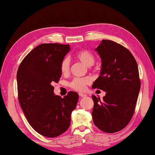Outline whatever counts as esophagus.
Wrapping results in <instances>:
<instances>
[{
	"mask_svg": "<svg viewBox=\"0 0 155 155\" xmlns=\"http://www.w3.org/2000/svg\"><path fill=\"white\" fill-rule=\"evenodd\" d=\"M79 96L81 98H83V97H86L87 95L86 94H84V93H79Z\"/></svg>",
	"mask_w": 155,
	"mask_h": 155,
	"instance_id": "esophagus-1",
	"label": "esophagus"
}]
</instances>
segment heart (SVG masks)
I'll list each match as a JSON object with an SVG mask.
<instances>
[{
	"instance_id": "heart-1",
	"label": "heart",
	"mask_w": 155,
	"mask_h": 155,
	"mask_svg": "<svg viewBox=\"0 0 155 155\" xmlns=\"http://www.w3.org/2000/svg\"><path fill=\"white\" fill-rule=\"evenodd\" d=\"M75 57L78 61H80L82 63L87 67H91L95 62V57L94 54L88 51L81 50L78 51L75 54ZM70 68V62L67 57H65L61 62V71L63 74H67ZM91 83V78L88 77L79 78L76 77L72 80L69 83V86L72 89L77 91H84L86 87Z\"/></svg>"
}]
</instances>
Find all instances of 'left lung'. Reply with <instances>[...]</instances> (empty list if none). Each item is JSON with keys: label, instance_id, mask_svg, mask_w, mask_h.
<instances>
[{"label": "left lung", "instance_id": "1", "mask_svg": "<svg viewBox=\"0 0 155 155\" xmlns=\"http://www.w3.org/2000/svg\"><path fill=\"white\" fill-rule=\"evenodd\" d=\"M102 59L101 75L93 88L106 92L103 100L92 96L94 124L103 132L114 133L129 123L140 88L138 65L127 48L113 41L103 40L96 48Z\"/></svg>", "mask_w": 155, "mask_h": 155}]
</instances>
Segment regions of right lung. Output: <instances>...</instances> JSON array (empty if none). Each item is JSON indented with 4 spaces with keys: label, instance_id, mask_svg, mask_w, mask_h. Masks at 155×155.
Instances as JSON below:
<instances>
[{
    "label": "right lung",
    "instance_id": "add662e5",
    "mask_svg": "<svg viewBox=\"0 0 155 155\" xmlns=\"http://www.w3.org/2000/svg\"><path fill=\"white\" fill-rule=\"evenodd\" d=\"M69 51V45L41 44L24 58L16 74L25 116L37 133L47 137H57L68 129L78 100V93L72 91L64 98L54 95L52 86L60 80L61 62Z\"/></svg>",
    "mask_w": 155,
    "mask_h": 155
}]
</instances>
